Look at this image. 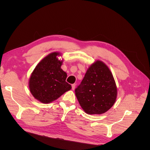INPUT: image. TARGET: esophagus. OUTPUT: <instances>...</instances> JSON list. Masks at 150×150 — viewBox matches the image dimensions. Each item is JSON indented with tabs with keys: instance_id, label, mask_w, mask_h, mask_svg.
I'll list each match as a JSON object with an SVG mask.
<instances>
[{
	"instance_id": "esophagus-1",
	"label": "esophagus",
	"mask_w": 150,
	"mask_h": 150,
	"mask_svg": "<svg viewBox=\"0 0 150 150\" xmlns=\"http://www.w3.org/2000/svg\"><path fill=\"white\" fill-rule=\"evenodd\" d=\"M76 88V84H72V89L74 90Z\"/></svg>"
}]
</instances>
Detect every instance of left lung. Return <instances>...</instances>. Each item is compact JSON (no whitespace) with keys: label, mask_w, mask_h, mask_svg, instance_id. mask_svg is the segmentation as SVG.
<instances>
[{"label":"left lung","mask_w":150,"mask_h":150,"mask_svg":"<svg viewBox=\"0 0 150 150\" xmlns=\"http://www.w3.org/2000/svg\"><path fill=\"white\" fill-rule=\"evenodd\" d=\"M75 94L88 114H103L110 110L116 101L117 88L108 66L100 61L91 66L75 89Z\"/></svg>","instance_id":"obj_1"}]
</instances>
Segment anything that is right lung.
Returning a JSON list of instances; mask_svg holds the SVG:
<instances>
[{"mask_svg":"<svg viewBox=\"0 0 150 150\" xmlns=\"http://www.w3.org/2000/svg\"><path fill=\"white\" fill-rule=\"evenodd\" d=\"M59 52L49 54L35 67L29 79L31 94L42 103H49L71 89L66 81L67 74L58 60Z\"/></svg>","mask_w":150,"mask_h":150,"instance_id":"add662e5","label":"right lung"}]
</instances>
